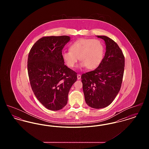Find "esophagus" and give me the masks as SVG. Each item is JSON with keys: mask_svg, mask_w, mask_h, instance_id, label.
I'll use <instances>...</instances> for the list:
<instances>
[{"mask_svg": "<svg viewBox=\"0 0 149 149\" xmlns=\"http://www.w3.org/2000/svg\"><path fill=\"white\" fill-rule=\"evenodd\" d=\"M77 78H78V80H80V79H81V75H80V74H78Z\"/></svg>", "mask_w": 149, "mask_h": 149, "instance_id": "1", "label": "esophagus"}]
</instances>
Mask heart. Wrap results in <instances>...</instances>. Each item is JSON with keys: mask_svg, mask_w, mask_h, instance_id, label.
Listing matches in <instances>:
<instances>
[{"mask_svg": "<svg viewBox=\"0 0 149 149\" xmlns=\"http://www.w3.org/2000/svg\"><path fill=\"white\" fill-rule=\"evenodd\" d=\"M104 55V46L98 39L80 38L70 46V50L62 54L65 63L73 68L78 59L80 68L86 67L89 70L97 68L101 64Z\"/></svg>", "mask_w": 149, "mask_h": 149, "instance_id": "1", "label": "heart"}]
</instances>
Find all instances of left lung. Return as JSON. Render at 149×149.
<instances>
[{"instance_id": "8db88e82", "label": "left lung", "mask_w": 149, "mask_h": 149, "mask_svg": "<svg viewBox=\"0 0 149 149\" xmlns=\"http://www.w3.org/2000/svg\"><path fill=\"white\" fill-rule=\"evenodd\" d=\"M106 45L104 57L93 71L83 74L81 79L86 103L96 109L109 106L120 90L125 68L122 51L113 40L97 36Z\"/></svg>"}]
</instances>
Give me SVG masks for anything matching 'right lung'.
I'll return each mask as SVG.
<instances>
[{"label":"right lung","instance_id":"1","mask_svg":"<svg viewBox=\"0 0 149 149\" xmlns=\"http://www.w3.org/2000/svg\"><path fill=\"white\" fill-rule=\"evenodd\" d=\"M70 40L68 36L43 37L29 52L27 68L32 89L39 102L51 111L66 105L69 91L77 80V73L64 64L62 56Z\"/></svg>","mask_w":149,"mask_h":149}]
</instances>
